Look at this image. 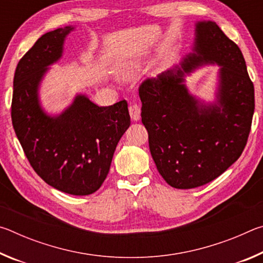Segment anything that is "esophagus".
I'll list each match as a JSON object with an SVG mask.
<instances>
[{"label":"esophagus","mask_w":263,"mask_h":263,"mask_svg":"<svg viewBox=\"0 0 263 263\" xmlns=\"http://www.w3.org/2000/svg\"><path fill=\"white\" fill-rule=\"evenodd\" d=\"M128 112H130V116H131V119L132 121H139L140 119V108L139 105L137 104H131L130 106H128Z\"/></svg>","instance_id":"obj_1"}]
</instances>
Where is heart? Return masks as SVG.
<instances>
[{"instance_id": "1", "label": "heart", "mask_w": 263, "mask_h": 263, "mask_svg": "<svg viewBox=\"0 0 263 263\" xmlns=\"http://www.w3.org/2000/svg\"><path fill=\"white\" fill-rule=\"evenodd\" d=\"M144 61H142L140 57L123 58V59L116 61V64L114 66L116 74H117L119 78L125 80H130L137 77L138 74H140L142 70H144Z\"/></svg>"}]
</instances>
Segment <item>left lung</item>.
Wrapping results in <instances>:
<instances>
[{"label":"left lung","mask_w":263,"mask_h":263,"mask_svg":"<svg viewBox=\"0 0 263 263\" xmlns=\"http://www.w3.org/2000/svg\"><path fill=\"white\" fill-rule=\"evenodd\" d=\"M216 64L215 99L191 94L185 78ZM141 122L160 175L176 189L217 179L241 155L254 114V86L237 44L212 21L195 23L191 52L139 88Z\"/></svg>","instance_id":"8db88e82"}]
</instances>
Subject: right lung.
Listing matches in <instances>:
<instances>
[{"mask_svg":"<svg viewBox=\"0 0 263 263\" xmlns=\"http://www.w3.org/2000/svg\"><path fill=\"white\" fill-rule=\"evenodd\" d=\"M67 25L43 34L26 52L14 77L11 119L16 136L34 172L62 193L86 196L100 189L118 141L130 126L126 101L100 106L84 94L60 114H48L41 86L64 54Z\"/></svg>","mask_w":263,"mask_h":263,"instance_id":"add662e5","label":"right lung"}]
</instances>
